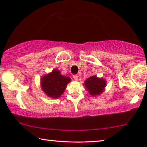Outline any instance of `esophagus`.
I'll return each instance as SVG.
<instances>
[{
	"mask_svg": "<svg viewBox=\"0 0 147 147\" xmlns=\"http://www.w3.org/2000/svg\"><path fill=\"white\" fill-rule=\"evenodd\" d=\"M73 78L74 79V80H76V81H77L78 79V75H74V76H73Z\"/></svg>",
	"mask_w": 147,
	"mask_h": 147,
	"instance_id": "esophagus-1",
	"label": "esophagus"
}]
</instances>
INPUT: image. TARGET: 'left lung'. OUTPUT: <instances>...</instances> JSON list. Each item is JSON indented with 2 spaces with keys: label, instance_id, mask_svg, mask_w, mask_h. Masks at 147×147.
I'll list each match as a JSON object with an SVG mask.
<instances>
[{
  "label": "left lung",
  "instance_id": "8db88e82",
  "mask_svg": "<svg viewBox=\"0 0 147 147\" xmlns=\"http://www.w3.org/2000/svg\"><path fill=\"white\" fill-rule=\"evenodd\" d=\"M84 86L90 95L92 96H99L104 92L106 86V80L102 78H98L96 76H92L85 80Z\"/></svg>",
  "mask_w": 147,
  "mask_h": 147
}]
</instances>
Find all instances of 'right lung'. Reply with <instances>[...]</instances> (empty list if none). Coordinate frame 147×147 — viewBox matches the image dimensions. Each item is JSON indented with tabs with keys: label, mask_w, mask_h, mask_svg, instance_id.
Returning <instances> with one entry per match:
<instances>
[{
	"label": "right lung",
	"mask_w": 147,
	"mask_h": 147,
	"mask_svg": "<svg viewBox=\"0 0 147 147\" xmlns=\"http://www.w3.org/2000/svg\"><path fill=\"white\" fill-rule=\"evenodd\" d=\"M71 81V78L61 74V71L54 69L51 72L41 77V88L48 97L57 99L65 91L67 85Z\"/></svg>",
	"instance_id": "obj_1"
}]
</instances>
